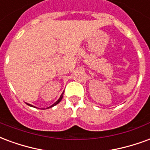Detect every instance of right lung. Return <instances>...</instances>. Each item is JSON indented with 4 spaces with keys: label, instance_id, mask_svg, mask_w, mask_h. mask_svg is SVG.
<instances>
[{
    "label": "right lung",
    "instance_id": "1",
    "mask_svg": "<svg viewBox=\"0 0 150 150\" xmlns=\"http://www.w3.org/2000/svg\"><path fill=\"white\" fill-rule=\"evenodd\" d=\"M62 96H63V93H62V94L61 95V96H60V98H59V100H58V101H56V102H55V103H54V104H53V105H51V106H50V107H49V108H51V107H53V106H54V105H56V104H59V102H60V101L62 100ZM29 105H30V106H32V105H30V104H29Z\"/></svg>",
    "mask_w": 150,
    "mask_h": 150
}]
</instances>
